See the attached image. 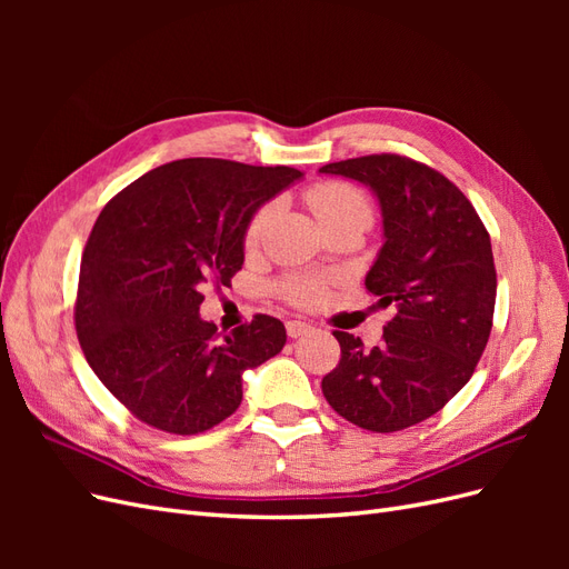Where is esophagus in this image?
<instances>
[{
	"instance_id": "esophagus-1",
	"label": "esophagus",
	"mask_w": 569,
	"mask_h": 569,
	"mask_svg": "<svg viewBox=\"0 0 569 569\" xmlns=\"http://www.w3.org/2000/svg\"><path fill=\"white\" fill-rule=\"evenodd\" d=\"M311 330H313V327L308 325V322H301V320H289V322H287V335H289L291 339H299V337L308 335Z\"/></svg>"
}]
</instances>
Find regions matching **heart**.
Instances as JSON below:
<instances>
[{"instance_id": "b5f03b06", "label": "heart", "mask_w": 569, "mask_h": 569, "mask_svg": "<svg viewBox=\"0 0 569 569\" xmlns=\"http://www.w3.org/2000/svg\"><path fill=\"white\" fill-rule=\"evenodd\" d=\"M306 201L311 206L320 226L337 228L356 222V226L368 228L372 222V203L360 192L358 187L339 180L318 182L306 189ZM278 211V201H266L251 213L247 228H244V247L256 249L261 244L263 232L268 228L270 218ZM280 295L295 306H313L325 297V280L311 278V274H289L278 284Z\"/></svg>"}]
</instances>
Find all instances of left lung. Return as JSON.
<instances>
[{
    "mask_svg": "<svg viewBox=\"0 0 569 569\" xmlns=\"http://www.w3.org/2000/svg\"><path fill=\"white\" fill-rule=\"evenodd\" d=\"M320 173L366 182L380 199L387 239L366 289L396 308L372 349L332 332L341 356L322 377V393L349 422L399 432L449 403L487 349L496 306L491 239L470 199L427 163L370 153Z\"/></svg>",
    "mask_w": 569,
    "mask_h": 569,
    "instance_id": "1",
    "label": "left lung"
}]
</instances>
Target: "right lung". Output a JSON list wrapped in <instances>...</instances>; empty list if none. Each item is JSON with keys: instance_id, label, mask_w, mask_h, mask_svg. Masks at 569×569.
I'll list each match as a JSON object with an SVG mask.
<instances>
[{"instance_id": "right-lung-1", "label": "right lung", "mask_w": 569, "mask_h": 569, "mask_svg": "<svg viewBox=\"0 0 569 569\" xmlns=\"http://www.w3.org/2000/svg\"><path fill=\"white\" fill-rule=\"evenodd\" d=\"M303 173L289 166L182 159L149 170L101 209L80 261L73 308L90 368L137 420L201 435L242 403V372L280 353L266 313L218 332L199 318L206 284L244 263L251 213Z\"/></svg>"}]
</instances>
